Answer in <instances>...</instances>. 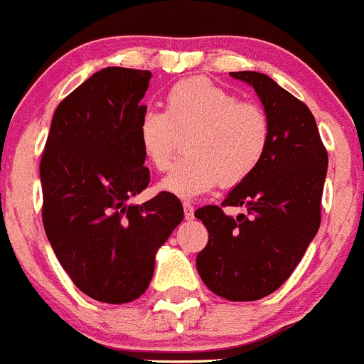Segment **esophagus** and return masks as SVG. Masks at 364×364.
<instances>
[{
  "instance_id": "obj_1",
  "label": "esophagus",
  "mask_w": 364,
  "mask_h": 364,
  "mask_svg": "<svg viewBox=\"0 0 364 364\" xmlns=\"http://www.w3.org/2000/svg\"><path fill=\"white\" fill-rule=\"evenodd\" d=\"M183 208H185L186 220H194V205L191 201H183Z\"/></svg>"
}]
</instances>
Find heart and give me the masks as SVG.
<instances>
[{"instance_id": "b5f03b06", "label": "heart", "mask_w": 364, "mask_h": 364, "mask_svg": "<svg viewBox=\"0 0 364 364\" xmlns=\"http://www.w3.org/2000/svg\"><path fill=\"white\" fill-rule=\"evenodd\" d=\"M179 137L188 157L161 181L178 198H194L238 186L257 172L269 148L271 121L257 102L240 100L232 91L196 77L173 84L163 112L144 107L135 122V141L143 157L159 172L172 166Z\"/></svg>"}]
</instances>
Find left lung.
Instances as JSON below:
<instances>
[{"label":"left lung","mask_w":364,"mask_h":364,"mask_svg":"<svg viewBox=\"0 0 364 364\" xmlns=\"http://www.w3.org/2000/svg\"><path fill=\"white\" fill-rule=\"evenodd\" d=\"M255 87L271 121L269 148L258 170L227 200L198 208L208 242L196 258L205 286L235 302L258 300L291 277L321 225L328 151L314 113L273 78L255 71L230 73ZM248 207L236 218L225 206Z\"/></svg>","instance_id":"8db88e82"}]
</instances>
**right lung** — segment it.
Returning a JSON list of instances; mask_svg holds the SVG:
<instances>
[{"label":"right lung","mask_w":364,"mask_h":364,"mask_svg":"<svg viewBox=\"0 0 364 364\" xmlns=\"http://www.w3.org/2000/svg\"><path fill=\"white\" fill-rule=\"evenodd\" d=\"M151 73L106 68L56 107L40 161L42 221L56 258L91 299L124 304L150 286L156 251L181 223L183 205L150 183L135 122Z\"/></svg>","instance_id":"obj_1"}]
</instances>
